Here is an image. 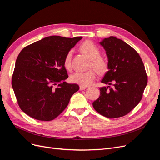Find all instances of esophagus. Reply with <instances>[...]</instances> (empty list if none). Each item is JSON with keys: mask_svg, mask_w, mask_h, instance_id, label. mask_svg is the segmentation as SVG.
Instances as JSON below:
<instances>
[{"mask_svg": "<svg viewBox=\"0 0 160 160\" xmlns=\"http://www.w3.org/2000/svg\"><path fill=\"white\" fill-rule=\"evenodd\" d=\"M86 86H80V90H85L86 88Z\"/></svg>", "mask_w": 160, "mask_h": 160, "instance_id": "esophagus-1", "label": "esophagus"}]
</instances>
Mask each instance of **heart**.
<instances>
[{
  "label": "heart",
  "mask_w": 160,
  "mask_h": 160,
  "mask_svg": "<svg viewBox=\"0 0 160 160\" xmlns=\"http://www.w3.org/2000/svg\"><path fill=\"white\" fill-rule=\"evenodd\" d=\"M80 48L81 52L90 60L89 68H93L100 74L106 72L108 69V61L106 58L100 56V50L96 45L91 41H85L82 44ZM71 61L72 51H69L64 59V66L66 70L71 69ZM95 71L90 69L84 72H75L70 76V80L80 86H90L96 79V73Z\"/></svg>",
  "instance_id": "b5f03b06"
}]
</instances>
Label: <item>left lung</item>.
Returning a JSON list of instances; mask_svg holds the SVG:
<instances>
[{"instance_id": "1", "label": "left lung", "mask_w": 160, "mask_h": 160, "mask_svg": "<svg viewBox=\"0 0 160 160\" xmlns=\"http://www.w3.org/2000/svg\"><path fill=\"white\" fill-rule=\"evenodd\" d=\"M100 44L108 59V71L101 82L108 86L100 88V97L92 105L106 118H120L128 114L142 100L148 83L145 67L139 54L124 41L110 37Z\"/></svg>"}]
</instances>
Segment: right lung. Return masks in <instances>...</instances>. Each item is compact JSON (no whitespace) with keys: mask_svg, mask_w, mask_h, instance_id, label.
I'll return each instance as SVG.
<instances>
[{"mask_svg":"<svg viewBox=\"0 0 160 160\" xmlns=\"http://www.w3.org/2000/svg\"><path fill=\"white\" fill-rule=\"evenodd\" d=\"M82 38L50 36L24 47L18 54L12 86L19 107L36 120L50 121L62 112L79 86L68 84L66 54Z\"/></svg>","mask_w":160,"mask_h":160,"instance_id":"obj_1","label":"right lung"}]
</instances>
